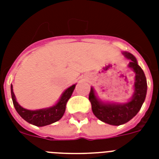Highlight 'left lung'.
Instances as JSON below:
<instances>
[{
    "label": "left lung",
    "mask_w": 159,
    "mask_h": 159,
    "mask_svg": "<svg viewBox=\"0 0 159 159\" xmlns=\"http://www.w3.org/2000/svg\"><path fill=\"white\" fill-rule=\"evenodd\" d=\"M126 58L129 59L128 67L135 73L134 92L130 101L127 103H105L97 98L94 88L91 87L89 101L92 112L97 118L111 125H120L127 123L137 115L145 100L147 94V81L144 72L138 64L135 57L128 52H123Z\"/></svg>",
    "instance_id": "obj_1"
}]
</instances>
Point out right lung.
I'll return each instance as SVG.
<instances>
[{"label": "right lung", "instance_id": "1", "mask_svg": "<svg viewBox=\"0 0 159 159\" xmlns=\"http://www.w3.org/2000/svg\"><path fill=\"white\" fill-rule=\"evenodd\" d=\"M75 87H76V84L72 85L67 90H65L64 92L60 97V99L58 100V102L54 106L48 107V108L35 110V111L27 110L18 104V102H16V96L13 92L12 85L11 87V97H12V102H13L16 111L25 120L27 121L28 123L32 124L34 125L45 126L54 123L62 118L66 110V104L72 96Z\"/></svg>", "mask_w": 159, "mask_h": 159}]
</instances>
